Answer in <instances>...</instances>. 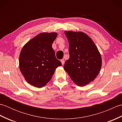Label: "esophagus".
Here are the masks:
<instances>
[{"label":"esophagus","instance_id":"obj_1","mask_svg":"<svg viewBox=\"0 0 122 122\" xmlns=\"http://www.w3.org/2000/svg\"><path fill=\"white\" fill-rule=\"evenodd\" d=\"M61 62L62 64V65H63V64H64V59H61Z\"/></svg>","mask_w":122,"mask_h":122}]
</instances>
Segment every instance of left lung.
Wrapping results in <instances>:
<instances>
[{"label":"left lung","mask_w":122,"mask_h":122,"mask_svg":"<svg viewBox=\"0 0 122 122\" xmlns=\"http://www.w3.org/2000/svg\"><path fill=\"white\" fill-rule=\"evenodd\" d=\"M69 43V59L63 68L78 86L93 81L101 70L102 59L95 43L82 32H64Z\"/></svg>","instance_id":"1"}]
</instances>
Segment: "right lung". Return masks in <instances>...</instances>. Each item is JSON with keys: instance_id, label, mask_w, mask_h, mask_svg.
I'll return each mask as SVG.
<instances>
[{"instance_id": "obj_1", "label": "right lung", "mask_w": 122, "mask_h": 122, "mask_svg": "<svg viewBox=\"0 0 122 122\" xmlns=\"http://www.w3.org/2000/svg\"><path fill=\"white\" fill-rule=\"evenodd\" d=\"M56 36V32L41 33L23 46L19 56L20 70L27 82L33 86H45L56 68L62 65L52 48Z\"/></svg>"}]
</instances>
